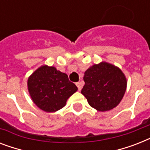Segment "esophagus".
<instances>
[{
    "label": "esophagus",
    "mask_w": 150,
    "mask_h": 150,
    "mask_svg": "<svg viewBox=\"0 0 150 150\" xmlns=\"http://www.w3.org/2000/svg\"><path fill=\"white\" fill-rule=\"evenodd\" d=\"M76 86H77L79 91H80V90L82 89V86H81V83H80V82H77V83H76Z\"/></svg>",
    "instance_id": "34e87169"
}]
</instances>
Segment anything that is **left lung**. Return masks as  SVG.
I'll return each mask as SVG.
<instances>
[{"label":"left lung","mask_w":150,"mask_h":150,"mask_svg":"<svg viewBox=\"0 0 150 150\" xmlns=\"http://www.w3.org/2000/svg\"><path fill=\"white\" fill-rule=\"evenodd\" d=\"M85 85L81 93L96 110L108 111L120 103L127 88V79L117 66L102 61L84 73Z\"/></svg>","instance_id":"8db88e82"}]
</instances>
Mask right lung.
<instances>
[{
	"label": "right lung",
	"mask_w": 150,
	"mask_h": 150,
	"mask_svg": "<svg viewBox=\"0 0 150 150\" xmlns=\"http://www.w3.org/2000/svg\"><path fill=\"white\" fill-rule=\"evenodd\" d=\"M27 86L34 103L48 113L63 108L68 99L78 90L65 73L46 64L37 68L29 76Z\"/></svg>",
	"instance_id": "add662e5"
}]
</instances>
